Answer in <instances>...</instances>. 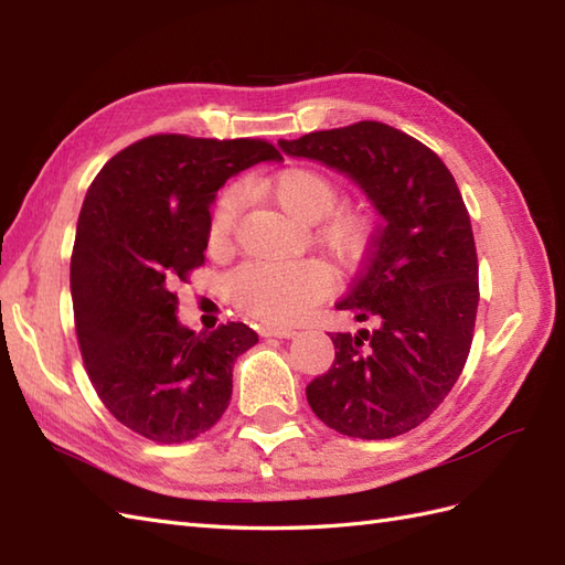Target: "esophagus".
<instances>
[{"label": "esophagus", "mask_w": 565, "mask_h": 565, "mask_svg": "<svg viewBox=\"0 0 565 565\" xmlns=\"http://www.w3.org/2000/svg\"><path fill=\"white\" fill-rule=\"evenodd\" d=\"M259 332L264 334V338H281V340H289L296 334L294 328H279V326H267V328H262Z\"/></svg>", "instance_id": "1"}]
</instances>
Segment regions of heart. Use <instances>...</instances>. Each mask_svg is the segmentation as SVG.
<instances>
[{"label": "heart", "instance_id": "b5f03b06", "mask_svg": "<svg viewBox=\"0 0 565 565\" xmlns=\"http://www.w3.org/2000/svg\"><path fill=\"white\" fill-rule=\"evenodd\" d=\"M298 223H316L338 203V184L310 167H286L255 186ZM237 194L225 191L209 223V247L221 252L231 243L237 218ZM369 239V221L362 213H338L322 225L320 243L332 257L352 262ZM328 286V274L316 262H249L237 269L231 289L237 306L267 322H291L313 306Z\"/></svg>", "mask_w": 565, "mask_h": 565}]
</instances>
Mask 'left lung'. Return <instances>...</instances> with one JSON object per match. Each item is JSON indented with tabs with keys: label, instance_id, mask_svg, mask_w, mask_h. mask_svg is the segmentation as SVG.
Wrapping results in <instances>:
<instances>
[{
	"label": "left lung",
	"instance_id": "left-lung-1",
	"mask_svg": "<svg viewBox=\"0 0 565 565\" xmlns=\"http://www.w3.org/2000/svg\"><path fill=\"white\" fill-rule=\"evenodd\" d=\"M279 148L344 174L381 218L362 274L334 303L376 330L332 334L334 362L308 383V405L340 435L398 437L437 411L471 350L478 259L459 186L423 142L379 121Z\"/></svg>",
	"mask_w": 565,
	"mask_h": 565
}]
</instances>
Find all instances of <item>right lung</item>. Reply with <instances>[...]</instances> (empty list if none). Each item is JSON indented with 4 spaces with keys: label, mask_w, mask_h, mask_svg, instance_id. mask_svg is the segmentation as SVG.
<instances>
[{
    "label": "right lung",
    "mask_w": 565,
    "mask_h": 565,
    "mask_svg": "<svg viewBox=\"0 0 565 565\" xmlns=\"http://www.w3.org/2000/svg\"><path fill=\"white\" fill-rule=\"evenodd\" d=\"M276 160L264 140L150 136L114 154L84 196L70 262L79 350L102 403L142 437L189 441L231 403L235 359L257 332L189 330L172 286L203 264L215 191Z\"/></svg>",
    "instance_id": "add662e5"
}]
</instances>
